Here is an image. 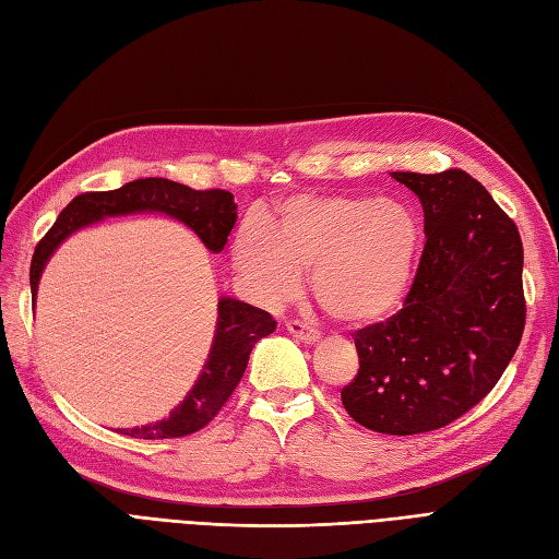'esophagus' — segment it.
<instances>
[{
    "label": "esophagus",
    "mask_w": 559,
    "mask_h": 559,
    "mask_svg": "<svg viewBox=\"0 0 559 559\" xmlns=\"http://www.w3.org/2000/svg\"><path fill=\"white\" fill-rule=\"evenodd\" d=\"M285 330L290 332L295 338L304 341V344H316V341L320 338V332L311 325H306V322H301V320H287Z\"/></svg>",
    "instance_id": "34e87169"
}]
</instances>
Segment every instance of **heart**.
<instances>
[{
	"label": "heart",
	"mask_w": 559,
	"mask_h": 559,
	"mask_svg": "<svg viewBox=\"0 0 559 559\" xmlns=\"http://www.w3.org/2000/svg\"><path fill=\"white\" fill-rule=\"evenodd\" d=\"M420 227L397 202L371 197H293L248 218L231 262L248 293L266 306L293 299L304 272L322 311L344 325L388 318L416 272Z\"/></svg>",
	"instance_id": "b5f03b06"
}]
</instances>
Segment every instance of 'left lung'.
<instances>
[{"label": "left lung", "mask_w": 559, "mask_h": 559, "mask_svg": "<svg viewBox=\"0 0 559 559\" xmlns=\"http://www.w3.org/2000/svg\"><path fill=\"white\" fill-rule=\"evenodd\" d=\"M390 176L418 194L427 241L402 311L353 334L359 369L341 402L362 427L408 437L457 420L497 385L527 311L518 227L476 178Z\"/></svg>", "instance_id": "left-lung-1"}]
</instances>
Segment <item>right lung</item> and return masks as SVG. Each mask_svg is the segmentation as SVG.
Returning a JSON list of instances; mask_svg holds the SVG:
<instances>
[{
	"instance_id": "right-lung-1",
	"label": "right lung",
	"mask_w": 559,
	"mask_h": 559,
	"mask_svg": "<svg viewBox=\"0 0 559 559\" xmlns=\"http://www.w3.org/2000/svg\"><path fill=\"white\" fill-rule=\"evenodd\" d=\"M141 211H157L186 223L211 253H221L229 231L237 223V204L227 190H192L174 183L169 178H139L109 192H83L67 204L56 225L34 250L29 266L32 297L37 299V287L46 262L56 248L76 229L93 225L109 215H128ZM276 330V320L255 306L239 299L223 297L218 301V325H215L213 346L202 376L188 392L183 404H178L169 418L155 425L120 429V435L134 439H176L188 437L206 427L225 402L231 397L246 371L248 357L260 338Z\"/></svg>"
}]
</instances>
